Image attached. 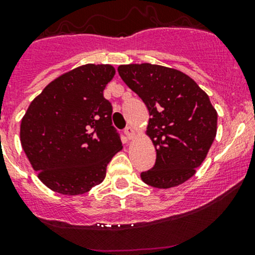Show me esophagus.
I'll return each instance as SVG.
<instances>
[{
  "instance_id": "obj_1",
  "label": "esophagus",
  "mask_w": 255,
  "mask_h": 255,
  "mask_svg": "<svg viewBox=\"0 0 255 255\" xmlns=\"http://www.w3.org/2000/svg\"><path fill=\"white\" fill-rule=\"evenodd\" d=\"M125 135L128 136V138H132L133 135H135V131H133V128L131 127H128L127 128H125Z\"/></svg>"
}]
</instances>
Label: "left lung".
Returning <instances> with one entry per match:
<instances>
[{
    "mask_svg": "<svg viewBox=\"0 0 255 255\" xmlns=\"http://www.w3.org/2000/svg\"><path fill=\"white\" fill-rule=\"evenodd\" d=\"M120 78L149 113L147 135L157 150L155 164L141 172L152 187L170 188L192 177L216 136L218 113L193 79L161 65H120Z\"/></svg>",
    "mask_w": 255,
    "mask_h": 255,
    "instance_id": "obj_1",
    "label": "left lung"
}]
</instances>
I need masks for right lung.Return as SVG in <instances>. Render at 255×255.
<instances>
[{
  "mask_svg": "<svg viewBox=\"0 0 255 255\" xmlns=\"http://www.w3.org/2000/svg\"><path fill=\"white\" fill-rule=\"evenodd\" d=\"M116 69L86 64L63 74L30 103L20 142L39 179L52 191L76 196L105 180L107 165L123 148L103 97Z\"/></svg>",
  "mask_w": 255,
  "mask_h": 255,
  "instance_id": "obj_1",
  "label": "right lung"
}]
</instances>
